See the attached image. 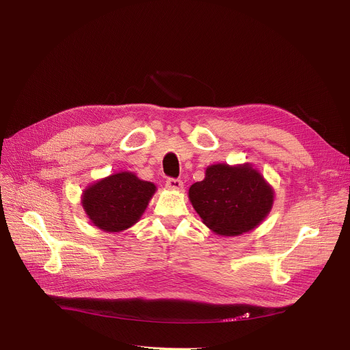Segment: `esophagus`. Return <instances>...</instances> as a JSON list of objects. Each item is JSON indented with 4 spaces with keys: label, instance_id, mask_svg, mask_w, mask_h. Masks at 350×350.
Segmentation results:
<instances>
[{
    "label": "esophagus",
    "instance_id": "34e87169",
    "mask_svg": "<svg viewBox=\"0 0 350 350\" xmlns=\"http://www.w3.org/2000/svg\"><path fill=\"white\" fill-rule=\"evenodd\" d=\"M165 187L170 190H181L183 181L178 178H167V181H165Z\"/></svg>",
    "mask_w": 350,
    "mask_h": 350
}]
</instances>
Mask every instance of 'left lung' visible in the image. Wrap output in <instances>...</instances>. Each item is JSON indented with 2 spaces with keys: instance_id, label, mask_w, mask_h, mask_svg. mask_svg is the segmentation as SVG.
Listing matches in <instances>:
<instances>
[{
  "instance_id": "left-lung-1",
  "label": "left lung",
  "mask_w": 350,
  "mask_h": 350,
  "mask_svg": "<svg viewBox=\"0 0 350 350\" xmlns=\"http://www.w3.org/2000/svg\"><path fill=\"white\" fill-rule=\"evenodd\" d=\"M203 223L215 234L234 237L254 230L269 214L273 190L251 164L208 165L203 181L189 190Z\"/></svg>"
}]
</instances>
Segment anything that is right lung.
<instances>
[{
    "label": "right lung",
    "mask_w": 350,
    "mask_h": 350,
    "mask_svg": "<svg viewBox=\"0 0 350 350\" xmlns=\"http://www.w3.org/2000/svg\"><path fill=\"white\" fill-rule=\"evenodd\" d=\"M154 191L153 183L120 172L85 189L82 206L92 224L106 232H120L139 221Z\"/></svg>",
    "instance_id": "obj_1"
}]
</instances>
